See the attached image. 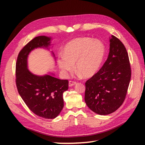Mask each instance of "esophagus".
I'll list each match as a JSON object with an SVG mask.
<instances>
[{
  "label": "esophagus",
  "mask_w": 145,
  "mask_h": 145,
  "mask_svg": "<svg viewBox=\"0 0 145 145\" xmlns=\"http://www.w3.org/2000/svg\"><path fill=\"white\" fill-rule=\"evenodd\" d=\"M76 84V82L75 81H73V80H70L69 81V87H72V86H73L74 85H75Z\"/></svg>",
  "instance_id": "34e87169"
}]
</instances>
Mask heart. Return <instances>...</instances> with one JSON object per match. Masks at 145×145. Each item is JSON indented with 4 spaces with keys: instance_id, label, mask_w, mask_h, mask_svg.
<instances>
[{
    "instance_id": "heart-1",
    "label": "heart",
    "mask_w": 145,
    "mask_h": 145,
    "mask_svg": "<svg viewBox=\"0 0 145 145\" xmlns=\"http://www.w3.org/2000/svg\"><path fill=\"white\" fill-rule=\"evenodd\" d=\"M63 51L58 63L64 74L73 70L75 63L76 71L87 78L99 70L105 55V47L99 40L82 37L67 42Z\"/></svg>"
}]
</instances>
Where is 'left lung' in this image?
I'll return each instance as SVG.
<instances>
[{
    "label": "left lung",
    "mask_w": 145,
    "mask_h": 145,
    "mask_svg": "<svg viewBox=\"0 0 145 145\" xmlns=\"http://www.w3.org/2000/svg\"><path fill=\"white\" fill-rule=\"evenodd\" d=\"M107 60L85 82V101L89 108L101 115L118 109L127 96L131 70L125 45L114 35L110 40Z\"/></svg>",
    "instance_id": "left-lung-1"
}]
</instances>
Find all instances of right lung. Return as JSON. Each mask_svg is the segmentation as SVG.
I'll list each match as a JSON object with an SVG mask.
<instances>
[{
  "instance_id": "obj_1",
  "label": "right lung",
  "mask_w": 145,
  "mask_h": 145,
  "mask_svg": "<svg viewBox=\"0 0 145 145\" xmlns=\"http://www.w3.org/2000/svg\"><path fill=\"white\" fill-rule=\"evenodd\" d=\"M50 38L39 36L20 51L15 66V83L18 93L29 108L36 115L46 119L57 117L63 108V93L69 88L68 80L52 75L37 76L27 69V57L37 47H47Z\"/></svg>"
}]
</instances>
